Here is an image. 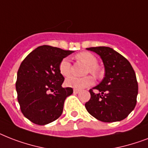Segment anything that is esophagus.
I'll return each instance as SVG.
<instances>
[{"instance_id": "esophagus-1", "label": "esophagus", "mask_w": 148, "mask_h": 148, "mask_svg": "<svg viewBox=\"0 0 148 148\" xmlns=\"http://www.w3.org/2000/svg\"><path fill=\"white\" fill-rule=\"evenodd\" d=\"M73 92L75 93V94H77V93H79V89H74V90H73Z\"/></svg>"}]
</instances>
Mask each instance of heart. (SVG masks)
<instances>
[{
    "mask_svg": "<svg viewBox=\"0 0 148 148\" xmlns=\"http://www.w3.org/2000/svg\"><path fill=\"white\" fill-rule=\"evenodd\" d=\"M75 59L87 65L86 73H90L95 76H99L100 74V69L97 65L98 60L95 57V56L89 52H81L75 55ZM59 69H60V73L63 76L66 77L70 75L72 72V66L68 58H63L61 60L59 65ZM93 82H94V80L91 75H87L85 77L70 76L66 81L67 86L74 88L75 89H82L86 87H88L92 86Z\"/></svg>",
    "mask_w": 148,
    "mask_h": 148,
    "instance_id": "1",
    "label": "heart"
}]
</instances>
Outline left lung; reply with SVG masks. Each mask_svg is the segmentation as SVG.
<instances>
[{
  "label": "left lung",
  "instance_id": "obj_1",
  "mask_svg": "<svg viewBox=\"0 0 148 148\" xmlns=\"http://www.w3.org/2000/svg\"><path fill=\"white\" fill-rule=\"evenodd\" d=\"M87 49L101 56L106 76L99 86L89 89L91 98L85 107L99 121H121L128 116L137 103L138 85L134 69L126 58L110 47H90ZM94 89L99 92L95 93Z\"/></svg>",
  "mask_w": 148,
  "mask_h": 148
}]
</instances>
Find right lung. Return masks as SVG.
I'll return each instance as SVG.
<instances>
[{
    "label": "right lung",
    "mask_w": 148,
    "mask_h": 148,
    "mask_svg": "<svg viewBox=\"0 0 148 148\" xmlns=\"http://www.w3.org/2000/svg\"><path fill=\"white\" fill-rule=\"evenodd\" d=\"M73 52L44 45L21 62L16 81L17 100L21 112L31 122L47 125L62 114L65 99L73 89L62 87L64 77L59 65Z\"/></svg>",
    "instance_id": "obj_1"
}]
</instances>
